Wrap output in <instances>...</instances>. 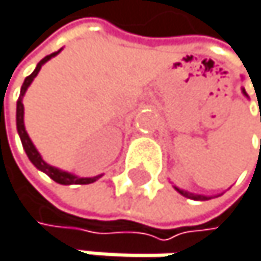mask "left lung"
<instances>
[{
	"mask_svg": "<svg viewBox=\"0 0 261 261\" xmlns=\"http://www.w3.org/2000/svg\"><path fill=\"white\" fill-rule=\"evenodd\" d=\"M241 92H243V95L244 97H247L249 98V95L246 94V91H244V87H241ZM261 150V148H260ZM175 188V191L177 193H180L183 197H188V199H193V200H208V199H212V196H203V194H194V193H189V191H185V189H180V188H177V186H174Z\"/></svg>",
	"mask_w": 261,
	"mask_h": 261,
	"instance_id": "obj_1",
	"label": "left lung"
}]
</instances>
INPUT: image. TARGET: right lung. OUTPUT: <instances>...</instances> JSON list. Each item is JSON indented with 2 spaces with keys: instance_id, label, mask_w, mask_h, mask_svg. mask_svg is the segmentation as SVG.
Wrapping results in <instances>:
<instances>
[{
  "instance_id": "1",
  "label": "right lung",
  "mask_w": 261,
  "mask_h": 261,
  "mask_svg": "<svg viewBox=\"0 0 261 261\" xmlns=\"http://www.w3.org/2000/svg\"><path fill=\"white\" fill-rule=\"evenodd\" d=\"M61 51H62V48L59 49V51H56V53H51V55L45 56V58L37 64V67L34 68V72H33L31 75H29V76L24 78V83H23L21 91H20V97H18V100H17V132H18L20 141H21V144H23V148H24V152H26L29 161H31L39 170L45 172L51 180H55V181L59 183V185H89V183L97 181L100 177H103V174L95 175V177H78V175H75V174H70V172H65V170H61V169H58V167H55V166H49L48 163L43 161L42 155L39 153V150H37L36 145L33 144L31 138H29V135H28V132H26V128H24V106H23V97H24V94H26V91H28V87L31 86V83L34 81V78L39 75L42 65H43L45 62H48L51 58H55L56 55H59Z\"/></svg>"
}]
</instances>
